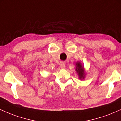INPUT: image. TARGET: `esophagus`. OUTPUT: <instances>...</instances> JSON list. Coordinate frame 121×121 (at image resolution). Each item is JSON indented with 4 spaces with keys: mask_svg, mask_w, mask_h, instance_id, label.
<instances>
[{
    "mask_svg": "<svg viewBox=\"0 0 121 121\" xmlns=\"http://www.w3.org/2000/svg\"><path fill=\"white\" fill-rule=\"evenodd\" d=\"M60 67L61 68H62V69L65 68V63H64V62H61V63H60Z\"/></svg>",
    "mask_w": 121,
    "mask_h": 121,
    "instance_id": "1",
    "label": "esophagus"
}]
</instances>
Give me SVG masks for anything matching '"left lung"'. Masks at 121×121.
Returning <instances> with one entry per match:
<instances>
[{"label": "left lung", "mask_w": 121, "mask_h": 121, "mask_svg": "<svg viewBox=\"0 0 121 121\" xmlns=\"http://www.w3.org/2000/svg\"><path fill=\"white\" fill-rule=\"evenodd\" d=\"M76 71L77 72V74L78 75L79 78H80V80H84L85 78V76L84 66L82 65L81 62L79 61L76 62Z\"/></svg>", "instance_id": "obj_1"}]
</instances>
